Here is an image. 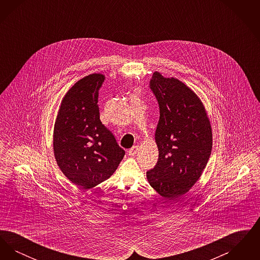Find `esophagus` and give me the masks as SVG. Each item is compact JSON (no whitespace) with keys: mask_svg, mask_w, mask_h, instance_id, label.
Returning a JSON list of instances; mask_svg holds the SVG:
<instances>
[{"mask_svg":"<svg viewBox=\"0 0 260 260\" xmlns=\"http://www.w3.org/2000/svg\"><path fill=\"white\" fill-rule=\"evenodd\" d=\"M137 151H138V147L136 145V146H134L133 148H131L128 150V155H129V156H135L136 153H137Z\"/></svg>","mask_w":260,"mask_h":260,"instance_id":"obj_1","label":"esophagus"}]
</instances>
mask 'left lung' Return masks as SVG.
Masks as SVG:
<instances>
[{
	"label": "left lung",
	"instance_id": "left-lung-1",
	"mask_svg": "<svg viewBox=\"0 0 260 260\" xmlns=\"http://www.w3.org/2000/svg\"><path fill=\"white\" fill-rule=\"evenodd\" d=\"M150 88L160 108L155 133L159 159L146 176L164 198L176 199L198 181L208 164L211 125L201 99L178 79L154 72Z\"/></svg>",
	"mask_w": 260,
	"mask_h": 260
}]
</instances>
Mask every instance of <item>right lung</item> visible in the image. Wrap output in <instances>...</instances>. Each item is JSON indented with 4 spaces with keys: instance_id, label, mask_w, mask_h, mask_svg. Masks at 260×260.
Returning <instances> with one entry per match:
<instances>
[{
    "instance_id": "obj_1",
    "label": "right lung",
    "mask_w": 260,
    "mask_h": 260,
    "mask_svg": "<svg viewBox=\"0 0 260 260\" xmlns=\"http://www.w3.org/2000/svg\"><path fill=\"white\" fill-rule=\"evenodd\" d=\"M104 75L79 80L65 94L53 129V152L63 174L89 189L105 181L124 156L111 132L99 119V90Z\"/></svg>"
}]
</instances>
